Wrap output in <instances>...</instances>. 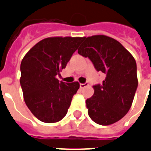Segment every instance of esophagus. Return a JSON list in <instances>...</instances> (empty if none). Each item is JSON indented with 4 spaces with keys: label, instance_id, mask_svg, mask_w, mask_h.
<instances>
[{
    "label": "esophagus",
    "instance_id": "34e87169",
    "mask_svg": "<svg viewBox=\"0 0 151 151\" xmlns=\"http://www.w3.org/2000/svg\"><path fill=\"white\" fill-rule=\"evenodd\" d=\"M87 86H88V84L87 83H82V84H80V89H84L85 87H86Z\"/></svg>",
    "mask_w": 151,
    "mask_h": 151
}]
</instances>
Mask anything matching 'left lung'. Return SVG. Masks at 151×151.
<instances>
[{
    "label": "left lung",
    "instance_id": "8db88e82",
    "mask_svg": "<svg viewBox=\"0 0 151 151\" xmlns=\"http://www.w3.org/2000/svg\"><path fill=\"white\" fill-rule=\"evenodd\" d=\"M78 53L93 62L98 72L106 74L103 84L93 86L94 94L87 99L89 117L99 125L119 121L128 113L138 80L137 63L118 41L106 35L84 38Z\"/></svg>",
    "mask_w": 151,
    "mask_h": 151
}]
</instances>
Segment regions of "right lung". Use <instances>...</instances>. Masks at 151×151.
<instances>
[{"label": "right lung", "instance_id": "1", "mask_svg": "<svg viewBox=\"0 0 151 151\" xmlns=\"http://www.w3.org/2000/svg\"><path fill=\"white\" fill-rule=\"evenodd\" d=\"M84 38L52 37L40 41L21 63L20 83L24 99L35 116L56 123L66 115L79 83L59 82L60 75Z\"/></svg>", "mask_w": 151, "mask_h": 151}]
</instances>
